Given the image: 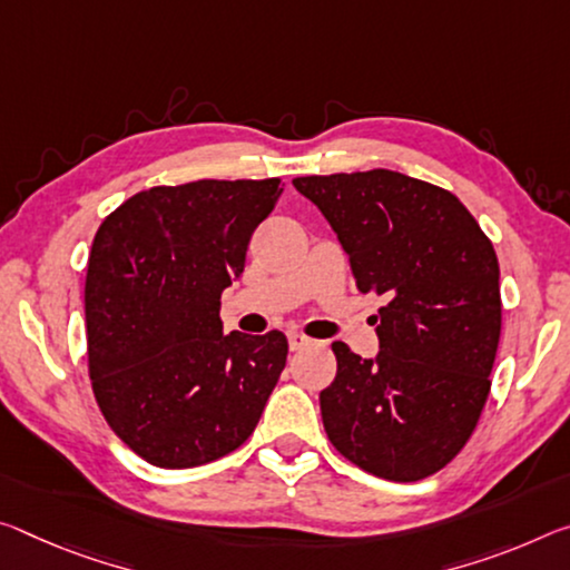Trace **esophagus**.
<instances>
[{
	"label": "esophagus",
	"instance_id": "obj_1",
	"mask_svg": "<svg viewBox=\"0 0 570 570\" xmlns=\"http://www.w3.org/2000/svg\"><path fill=\"white\" fill-rule=\"evenodd\" d=\"M309 345H312V340L306 337V334H302V332H292V334H288V347H292L294 352L309 347Z\"/></svg>",
	"mask_w": 570,
	"mask_h": 570
}]
</instances>
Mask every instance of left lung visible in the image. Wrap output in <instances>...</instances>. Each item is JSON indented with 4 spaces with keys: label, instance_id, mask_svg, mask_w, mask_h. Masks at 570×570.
<instances>
[{
    "label": "left lung",
    "instance_id": "left-lung-1",
    "mask_svg": "<svg viewBox=\"0 0 570 570\" xmlns=\"http://www.w3.org/2000/svg\"><path fill=\"white\" fill-rule=\"evenodd\" d=\"M294 187L337 233L360 292L385 299L375 360L332 345L337 375L320 393L327 439L383 480H426L464 449L490 395L502 330L492 240L456 195L401 171Z\"/></svg>",
    "mask_w": 570,
    "mask_h": 570
}]
</instances>
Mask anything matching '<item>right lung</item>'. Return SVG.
I'll return each instance as SVG.
<instances>
[{
    "mask_svg": "<svg viewBox=\"0 0 570 570\" xmlns=\"http://www.w3.org/2000/svg\"><path fill=\"white\" fill-rule=\"evenodd\" d=\"M282 179L141 189L101 223L88 258V375L134 454L161 469L215 462L246 441L286 365L278 330L223 334L220 294L246 268Z\"/></svg>",
    "mask_w": 570,
    "mask_h": 570,
    "instance_id": "1",
    "label": "right lung"
}]
</instances>
